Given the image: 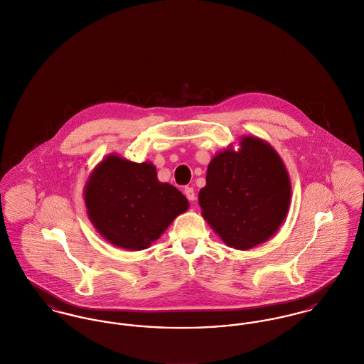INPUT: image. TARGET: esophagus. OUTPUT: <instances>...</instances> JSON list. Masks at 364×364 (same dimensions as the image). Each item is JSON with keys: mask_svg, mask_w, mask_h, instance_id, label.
Returning a JSON list of instances; mask_svg holds the SVG:
<instances>
[{"mask_svg": "<svg viewBox=\"0 0 364 364\" xmlns=\"http://www.w3.org/2000/svg\"><path fill=\"white\" fill-rule=\"evenodd\" d=\"M185 196L188 197V200L191 203H193L196 200V193H194L193 188H185Z\"/></svg>", "mask_w": 364, "mask_h": 364, "instance_id": "1", "label": "esophagus"}]
</instances>
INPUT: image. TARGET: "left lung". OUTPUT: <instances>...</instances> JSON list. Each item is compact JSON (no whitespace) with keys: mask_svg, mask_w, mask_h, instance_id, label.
Returning <instances> with one entry per match:
<instances>
[{"mask_svg":"<svg viewBox=\"0 0 364 364\" xmlns=\"http://www.w3.org/2000/svg\"><path fill=\"white\" fill-rule=\"evenodd\" d=\"M239 146L211 159L198 204L222 242L244 251L267 242L284 222L291 182L282 157L264 139L244 135Z\"/></svg>","mask_w":364,"mask_h":364,"instance_id":"left-lung-1","label":"left lung"}]
</instances>
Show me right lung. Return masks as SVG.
Instances as JSON below:
<instances>
[{
	"instance_id": "1",
	"label": "right lung",
	"mask_w": 364,
	"mask_h": 364,
	"mask_svg": "<svg viewBox=\"0 0 364 364\" xmlns=\"http://www.w3.org/2000/svg\"><path fill=\"white\" fill-rule=\"evenodd\" d=\"M84 201L97 233L131 251L150 247L189 208L188 198L175 186L157 179L150 161L134 163L114 153L91 172Z\"/></svg>"
}]
</instances>
